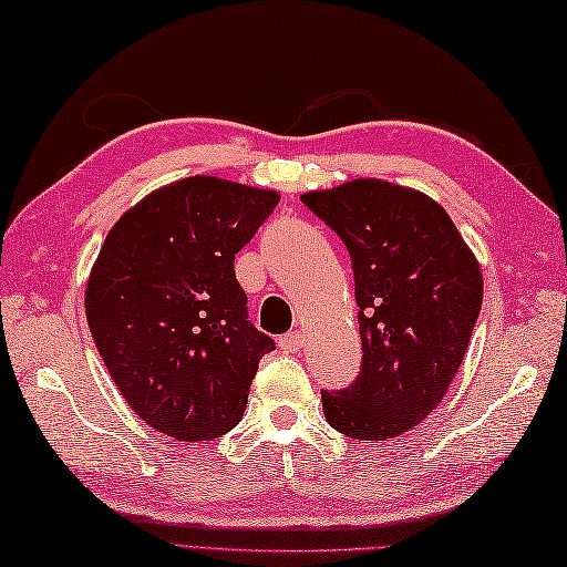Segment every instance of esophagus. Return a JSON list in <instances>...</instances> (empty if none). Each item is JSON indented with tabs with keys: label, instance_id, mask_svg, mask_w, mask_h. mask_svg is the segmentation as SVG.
Masks as SVG:
<instances>
[{
	"label": "esophagus",
	"instance_id": "esophagus-1",
	"mask_svg": "<svg viewBox=\"0 0 567 567\" xmlns=\"http://www.w3.org/2000/svg\"><path fill=\"white\" fill-rule=\"evenodd\" d=\"M278 346H281V349H284L286 353H296V351H301V346H303V333H301V331H291V333H286V336H281V339H278Z\"/></svg>",
	"mask_w": 567,
	"mask_h": 567
}]
</instances>
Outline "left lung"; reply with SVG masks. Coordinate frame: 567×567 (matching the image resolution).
<instances>
[{
    "label": "left lung",
    "instance_id": "1",
    "mask_svg": "<svg viewBox=\"0 0 567 567\" xmlns=\"http://www.w3.org/2000/svg\"><path fill=\"white\" fill-rule=\"evenodd\" d=\"M353 261L363 343L349 389L323 391V415L355 441H389L435 411L483 303L478 258L423 192L353 178L301 196Z\"/></svg>",
    "mask_w": 567,
    "mask_h": 567
}]
</instances>
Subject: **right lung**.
Returning a JSON list of instances; mask_svg holds the SVG:
<instances>
[{
  "label": "right lung",
  "instance_id": "1",
  "mask_svg": "<svg viewBox=\"0 0 567 567\" xmlns=\"http://www.w3.org/2000/svg\"><path fill=\"white\" fill-rule=\"evenodd\" d=\"M278 198L188 176L144 196L106 234L84 293L89 331L154 431L196 443L241 421L258 361L276 346L248 321L234 256Z\"/></svg>",
  "mask_w": 567,
  "mask_h": 567
}]
</instances>
